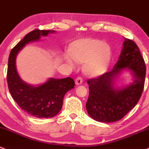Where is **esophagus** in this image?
Masks as SVG:
<instances>
[{
	"instance_id": "esophagus-1",
	"label": "esophagus",
	"mask_w": 149,
	"mask_h": 149,
	"mask_svg": "<svg viewBox=\"0 0 149 149\" xmlns=\"http://www.w3.org/2000/svg\"><path fill=\"white\" fill-rule=\"evenodd\" d=\"M82 78L81 77H77L76 78V79H75V84H76L77 85H81V84L82 83Z\"/></svg>"
}]
</instances>
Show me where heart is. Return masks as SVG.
Masks as SVG:
<instances>
[{"instance_id": "b5f03b06", "label": "heart", "mask_w": 149, "mask_h": 149, "mask_svg": "<svg viewBox=\"0 0 149 149\" xmlns=\"http://www.w3.org/2000/svg\"><path fill=\"white\" fill-rule=\"evenodd\" d=\"M70 56L77 62H85L84 69L90 76H98L106 70L110 58L111 49L99 39H82L74 41L69 49ZM70 65L74 62L67 58Z\"/></svg>"}]
</instances>
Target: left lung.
Returning <instances> with one entry per match:
<instances>
[{"label":"left lung","instance_id":"left-lung-1","mask_svg":"<svg viewBox=\"0 0 149 149\" xmlns=\"http://www.w3.org/2000/svg\"><path fill=\"white\" fill-rule=\"evenodd\" d=\"M132 70L134 81L120 90L114 88V79L123 68ZM146 64L136 43L125 38L119 59L112 71L87 80L89 97L86 109L90 117L102 123L121 120L139 102L143 93Z\"/></svg>","mask_w":149,"mask_h":149}]
</instances>
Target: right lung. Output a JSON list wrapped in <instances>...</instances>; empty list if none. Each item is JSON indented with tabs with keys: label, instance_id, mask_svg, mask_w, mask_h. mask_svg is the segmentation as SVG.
Wrapping results in <instances>:
<instances>
[{
	"label": "right lung",
	"instance_id": "right-lung-1",
	"mask_svg": "<svg viewBox=\"0 0 149 149\" xmlns=\"http://www.w3.org/2000/svg\"><path fill=\"white\" fill-rule=\"evenodd\" d=\"M53 30L34 29L27 33L10 51L7 70V82L9 92L15 102L23 110L40 118H48L56 116L62 109L64 95L74 87L71 77L51 79L38 87L29 85L18 76L16 68V58L18 52L25 44L37 41L41 36L54 33Z\"/></svg>",
	"mask_w": 149,
	"mask_h": 149
}]
</instances>
